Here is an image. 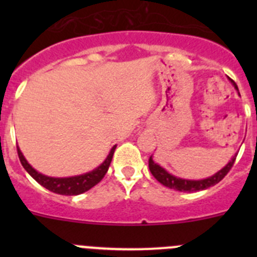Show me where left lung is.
<instances>
[{
	"mask_svg": "<svg viewBox=\"0 0 257 257\" xmlns=\"http://www.w3.org/2000/svg\"><path fill=\"white\" fill-rule=\"evenodd\" d=\"M234 87L237 88V85L233 83ZM235 154L233 158L228 162V165L225 167H222L220 171H217L216 174L210 176L207 179H202V180H188V179H181L178 178V176H174L172 174L166 171L163 167H161L160 165H157L156 162L153 161V158H149V170H151L152 175H153L154 178L157 180L160 181L162 185L165 187L170 188V189H175V190H179V192H188V193H193V192H198V190H205L207 188L213 187V185H216L219 181H221L222 179L225 178V175L230 171V169L233 167L234 165V161H235Z\"/></svg>",
	"mask_w": 257,
	"mask_h": 257,
	"instance_id": "left-lung-1",
	"label": "left lung"
}]
</instances>
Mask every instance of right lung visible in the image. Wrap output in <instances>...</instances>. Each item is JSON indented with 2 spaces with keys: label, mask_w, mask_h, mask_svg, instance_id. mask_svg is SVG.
<instances>
[{
  "label": "right lung",
  "mask_w": 257,
  "mask_h": 257,
  "mask_svg": "<svg viewBox=\"0 0 257 257\" xmlns=\"http://www.w3.org/2000/svg\"><path fill=\"white\" fill-rule=\"evenodd\" d=\"M115 151V145L110 149L108 157L105 158L103 163H101L97 169L92 170L91 172H86L83 175H78V176H72V178H50L46 175L40 174L36 171L24 158L23 153L20 152L19 147H18V156L22 162L23 167L26 169V171L31 175L32 178L35 179L38 184H41L42 187L49 189L50 192L56 193V194H61V196H77L81 193L87 192L88 189H91L95 187L97 183H100L101 179L105 176L106 171L109 169V165L112 162L113 154Z\"/></svg>",
  "instance_id": "right-lung-1"
}]
</instances>
